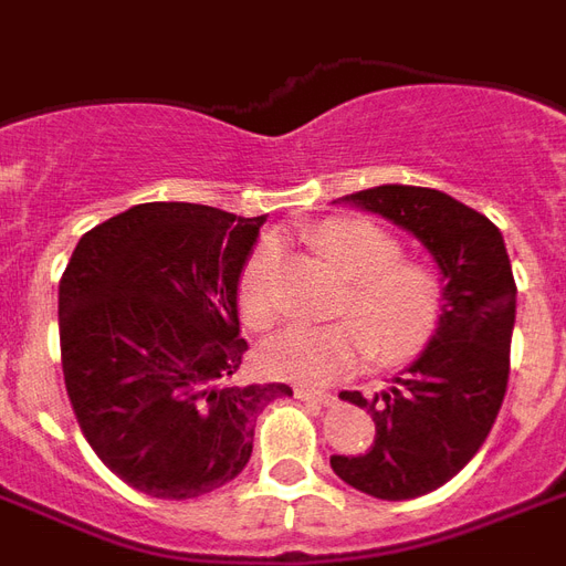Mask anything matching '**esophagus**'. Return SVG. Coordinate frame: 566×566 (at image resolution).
<instances>
[{"mask_svg":"<svg viewBox=\"0 0 566 566\" xmlns=\"http://www.w3.org/2000/svg\"><path fill=\"white\" fill-rule=\"evenodd\" d=\"M296 399L312 401V405H324V408L336 405V396H333V392H326V389H312V387L296 389Z\"/></svg>","mask_w":566,"mask_h":566,"instance_id":"1","label":"esophagus"}]
</instances>
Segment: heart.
<instances>
[{
  "label": "heart",
  "mask_w": 566,
  "mask_h": 566,
  "mask_svg": "<svg viewBox=\"0 0 566 566\" xmlns=\"http://www.w3.org/2000/svg\"><path fill=\"white\" fill-rule=\"evenodd\" d=\"M329 261L350 275L336 324L287 326L266 342L263 366L270 375L308 387L354 371L371 357L392 368L420 357L438 333L443 315V284L432 266L401 258V245L387 230L366 219H329L312 233ZM275 240H261L245 258L237 279V308L254 329L279 321L275 296Z\"/></svg>",
  "instance_id": "obj_1"
}]
</instances>
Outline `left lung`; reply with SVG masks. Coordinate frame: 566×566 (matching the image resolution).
Masks as SVG:
<instances>
[{
  "instance_id": "left-lung-1",
  "label": "left lung",
  "mask_w": 566,
  "mask_h": 566,
  "mask_svg": "<svg viewBox=\"0 0 566 566\" xmlns=\"http://www.w3.org/2000/svg\"><path fill=\"white\" fill-rule=\"evenodd\" d=\"M345 200L411 230L443 275L441 324L420 357L375 399L342 392L371 413L375 443L329 455L347 485L408 501L453 480L492 432L510 378L516 282L501 230L443 191L378 186Z\"/></svg>"
}]
</instances>
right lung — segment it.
<instances>
[{
  "label": "right lung",
  "instance_id": "1",
  "mask_svg": "<svg viewBox=\"0 0 566 566\" xmlns=\"http://www.w3.org/2000/svg\"><path fill=\"white\" fill-rule=\"evenodd\" d=\"M266 216L140 203L83 233L60 282L62 371L81 432L153 497L221 489L287 384H242L237 279Z\"/></svg>",
  "mask_w": 566,
  "mask_h": 566
}]
</instances>
